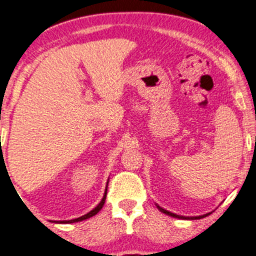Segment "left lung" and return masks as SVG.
Returning <instances> with one entry per match:
<instances>
[{
    "label": "left lung",
    "mask_w": 256,
    "mask_h": 256,
    "mask_svg": "<svg viewBox=\"0 0 256 256\" xmlns=\"http://www.w3.org/2000/svg\"><path fill=\"white\" fill-rule=\"evenodd\" d=\"M156 207L160 209V212H162V213H164V214H167V216H174V218H178V219H183V220H196V219H200V218H204V216H209V214L212 213H206V214H203V216H180V214H176V213H172V212H170V210H166V209L164 208H162L161 206H158L156 203Z\"/></svg>",
    "instance_id": "left-lung-1"
}]
</instances>
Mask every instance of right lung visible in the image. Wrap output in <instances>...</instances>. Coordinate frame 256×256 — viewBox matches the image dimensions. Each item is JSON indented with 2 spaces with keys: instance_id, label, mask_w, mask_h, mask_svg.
Returning a JSON list of instances; mask_svg holds the SVG:
<instances>
[{
  "instance_id": "right-lung-1",
  "label": "right lung",
  "mask_w": 256,
  "mask_h": 256,
  "mask_svg": "<svg viewBox=\"0 0 256 256\" xmlns=\"http://www.w3.org/2000/svg\"><path fill=\"white\" fill-rule=\"evenodd\" d=\"M108 184H109V180H108L106 182V187H105V192H104V196H102V200H100L99 204L96 206L95 208H92V210L88 212L86 214H84V216H79V218H76V219H70V220H53V223H58V224H70V223H76V222H82V220H85V219L90 218V216H95V214L98 213L99 210H102V208L104 207V203H105V200H106V193H108Z\"/></svg>"
}]
</instances>
